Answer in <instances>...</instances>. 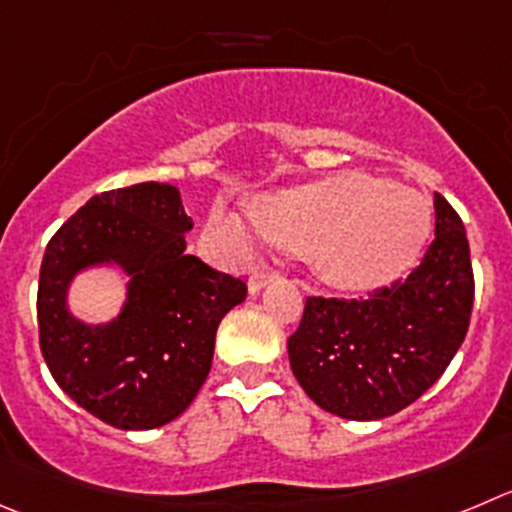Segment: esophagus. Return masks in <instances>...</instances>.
Masks as SVG:
<instances>
[{"label": "esophagus", "mask_w": 512, "mask_h": 512, "mask_svg": "<svg viewBox=\"0 0 512 512\" xmlns=\"http://www.w3.org/2000/svg\"><path fill=\"white\" fill-rule=\"evenodd\" d=\"M272 280H275V272H270V270H255L250 275V278H247V293L250 295H255V293H260L262 288H265V285H270Z\"/></svg>", "instance_id": "1"}]
</instances>
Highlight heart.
I'll return each mask as SVG.
<instances>
[{"label": "heart", "mask_w": 512, "mask_h": 512, "mask_svg": "<svg viewBox=\"0 0 512 512\" xmlns=\"http://www.w3.org/2000/svg\"><path fill=\"white\" fill-rule=\"evenodd\" d=\"M250 217L272 245L300 252L321 283L371 290L417 262L432 229V204L412 186L341 171L252 199ZM209 237L237 257L252 252L242 219L224 209L209 217Z\"/></svg>", "instance_id": "b5f03b06"}]
</instances>
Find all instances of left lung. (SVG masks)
I'll list each match as a JSON object with an SVG mask.
<instances>
[{"label": "left lung", "mask_w": 512, "mask_h": 512, "mask_svg": "<svg viewBox=\"0 0 512 512\" xmlns=\"http://www.w3.org/2000/svg\"><path fill=\"white\" fill-rule=\"evenodd\" d=\"M475 280L460 214L434 194V240L404 280L361 300L308 298L290 369L326 412L376 422L417 401L470 326Z\"/></svg>", "instance_id": "1"}]
</instances>
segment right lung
Here are the masks:
<instances>
[{"mask_svg": "<svg viewBox=\"0 0 512 512\" xmlns=\"http://www.w3.org/2000/svg\"><path fill=\"white\" fill-rule=\"evenodd\" d=\"M176 186L143 181L95 194L55 232L40 267L37 321L52 379L116 429H156L189 407L212 369L214 336L247 285L186 252ZM116 269L122 310L88 324L69 310L80 271Z\"/></svg>", "mask_w": 512, "mask_h": 512, "instance_id": "1", "label": "right lung"}]
</instances>
